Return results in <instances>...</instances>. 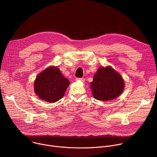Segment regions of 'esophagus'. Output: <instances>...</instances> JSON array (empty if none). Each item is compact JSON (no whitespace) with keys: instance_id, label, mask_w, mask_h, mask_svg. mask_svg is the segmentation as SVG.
<instances>
[{"instance_id":"esophagus-1","label":"esophagus","mask_w":157,"mask_h":157,"mask_svg":"<svg viewBox=\"0 0 157 157\" xmlns=\"http://www.w3.org/2000/svg\"><path fill=\"white\" fill-rule=\"evenodd\" d=\"M76 81H82V82H84L85 81V79L83 78H76Z\"/></svg>"}]
</instances>
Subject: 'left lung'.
Here are the masks:
<instances>
[{
	"label": "left lung",
	"mask_w": 157,
	"mask_h": 157,
	"mask_svg": "<svg viewBox=\"0 0 157 157\" xmlns=\"http://www.w3.org/2000/svg\"><path fill=\"white\" fill-rule=\"evenodd\" d=\"M124 80L111 66L98 68L90 83V88L95 99L112 101L120 96L124 90Z\"/></svg>",
	"instance_id": "obj_1"
}]
</instances>
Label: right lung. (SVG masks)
<instances>
[{
    "label": "right lung",
    "instance_id": "right-lung-1",
    "mask_svg": "<svg viewBox=\"0 0 157 157\" xmlns=\"http://www.w3.org/2000/svg\"><path fill=\"white\" fill-rule=\"evenodd\" d=\"M69 85L70 81L62 75L58 67L49 66L36 77L34 90L41 100L55 102L63 97Z\"/></svg>",
    "mask_w": 157,
    "mask_h": 157
}]
</instances>
